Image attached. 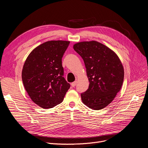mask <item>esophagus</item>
<instances>
[{
  "instance_id": "34e87169",
  "label": "esophagus",
  "mask_w": 148,
  "mask_h": 148,
  "mask_svg": "<svg viewBox=\"0 0 148 148\" xmlns=\"http://www.w3.org/2000/svg\"><path fill=\"white\" fill-rule=\"evenodd\" d=\"M76 84H77V82L75 81V82H73V83H71V86H72L73 87H75Z\"/></svg>"
}]
</instances>
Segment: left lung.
<instances>
[{
    "instance_id": "left-lung-1",
    "label": "left lung",
    "mask_w": 148,
    "mask_h": 148,
    "mask_svg": "<svg viewBox=\"0 0 148 148\" xmlns=\"http://www.w3.org/2000/svg\"><path fill=\"white\" fill-rule=\"evenodd\" d=\"M82 58L89 82L88 90L81 94L82 102L98 110L110 104L121 89L124 70L112 50L95 41H83L73 45Z\"/></svg>"
}]
</instances>
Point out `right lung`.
Listing matches in <instances>:
<instances>
[{
    "instance_id": "obj_1",
    "label": "right lung",
    "mask_w": 148,
    "mask_h": 148,
    "mask_svg": "<svg viewBox=\"0 0 148 148\" xmlns=\"http://www.w3.org/2000/svg\"><path fill=\"white\" fill-rule=\"evenodd\" d=\"M68 41H49L38 45L27 56L21 77L30 99L41 108H53L63 101L70 88L64 76L62 58Z\"/></svg>"
}]
</instances>
